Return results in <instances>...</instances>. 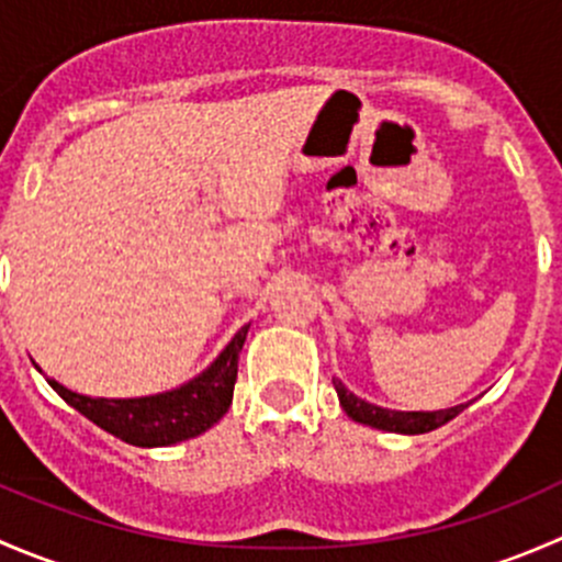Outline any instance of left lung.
<instances>
[{"instance_id":"obj_1","label":"left lung","mask_w":562,"mask_h":562,"mask_svg":"<svg viewBox=\"0 0 562 562\" xmlns=\"http://www.w3.org/2000/svg\"><path fill=\"white\" fill-rule=\"evenodd\" d=\"M334 389H337L339 405H342V411L348 413L353 422L383 429V432H400V435L432 432V429L443 427V424H449L451 418H457L459 413L470 405V402H464V405L446 407V411H389V407L372 405V402L356 396L353 391L345 389V383L337 381V378H334Z\"/></svg>"}]
</instances>
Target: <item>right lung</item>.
Here are the masks:
<instances>
[{
	"label": "right lung",
	"mask_w": 562,
	"mask_h": 562,
	"mask_svg": "<svg viewBox=\"0 0 562 562\" xmlns=\"http://www.w3.org/2000/svg\"><path fill=\"white\" fill-rule=\"evenodd\" d=\"M247 331L249 323L234 334L223 353L201 375L171 391H160V394L105 400V396L78 394V391L61 386L54 378H48V383L67 405L76 407L81 416H87L89 422H94L100 429L124 440V443L138 446V449L176 446L181 440L203 435L228 413Z\"/></svg>",
	"instance_id": "add662e5"
}]
</instances>
